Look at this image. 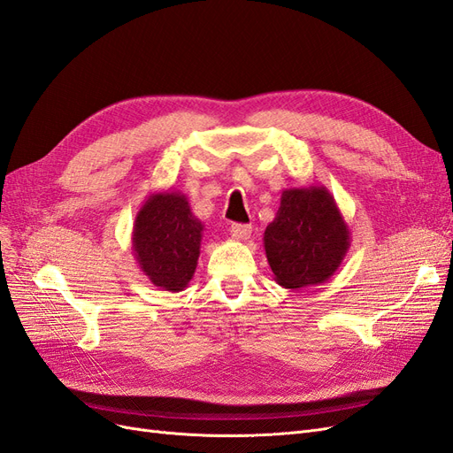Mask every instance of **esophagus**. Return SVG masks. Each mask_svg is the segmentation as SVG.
<instances>
[{
    "label": "esophagus",
    "mask_w": 453,
    "mask_h": 453,
    "mask_svg": "<svg viewBox=\"0 0 453 453\" xmlns=\"http://www.w3.org/2000/svg\"><path fill=\"white\" fill-rule=\"evenodd\" d=\"M230 232H232V236H234L236 240L245 242V240L251 238V225H240V223H236V225L230 226Z\"/></svg>",
    "instance_id": "1"
}]
</instances>
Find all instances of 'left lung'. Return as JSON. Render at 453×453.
I'll list each match as a JSON object with an SVG mask.
<instances>
[{
  "mask_svg": "<svg viewBox=\"0 0 453 453\" xmlns=\"http://www.w3.org/2000/svg\"><path fill=\"white\" fill-rule=\"evenodd\" d=\"M265 251L285 289L321 285L344 260L351 236L334 196L323 185L285 188L280 210L265 230Z\"/></svg>",
  "mask_w": 453,
  "mask_h": 453,
  "instance_id": "1",
  "label": "left lung"
}]
</instances>
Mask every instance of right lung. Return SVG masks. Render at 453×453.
Instances as JSON below:
<instances>
[{
	"label": "right lung",
	"mask_w": 453,
	"mask_h": 453,
	"mask_svg": "<svg viewBox=\"0 0 453 453\" xmlns=\"http://www.w3.org/2000/svg\"><path fill=\"white\" fill-rule=\"evenodd\" d=\"M202 232L183 193L147 196L134 221L132 250L149 281L164 291H183L195 276Z\"/></svg>",
	"instance_id": "obj_1"
}]
</instances>
